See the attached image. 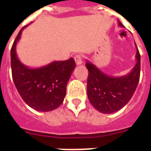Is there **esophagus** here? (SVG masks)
I'll return each instance as SVG.
<instances>
[{
  "mask_svg": "<svg viewBox=\"0 0 151 151\" xmlns=\"http://www.w3.org/2000/svg\"><path fill=\"white\" fill-rule=\"evenodd\" d=\"M74 61H75V63L78 65H81L82 63V56L81 54H78L74 57Z\"/></svg>",
  "mask_w": 151,
  "mask_h": 151,
  "instance_id": "1",
  "label": "esophagus"
}]
</instances>
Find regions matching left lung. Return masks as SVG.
Masks as SVG:
<instances>
[{
	"instance_id": "obj_1",
	"label": "left lung",
	"mask_w": 151,
	"mask_h": 151,
	"mask_svg": "<svg viewBox=\"0 0 151 151\" xmlns=\"http://www.w3.org/2000/svg\"><path fill=\"white\" fill-rule=\"evenodd\" d=\"M118 25L123 24L118 21ZM136 64L127 75L112 77L96 67L90 61L86 66L89 71L87 95L96 110L102 114H112L121 110L132 98L140 78V54L137 48Z\"/></svg>"
}]
</instances>
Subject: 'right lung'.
<instances>
[{
    "instance_id": "right-lung-1",
    "label": "right lung",
    "mask_w": 151,
    "mask_h": 151,
    "mask_svg": "<svg viewBox=\"0 0 151 151\" xmlns=\"http://www.w3.org/2000/svg\"><path fill=\"white\" fill-rule=\"evenodd\" d=\"M24 28L20 30L11 49L13 82L29 106L41 112L51 111L64 101L67 83L75 69V61L71 58L66 61H53L35 69L22 64L17 56L16 46Z\"/></svg>"
}]
</instances>
